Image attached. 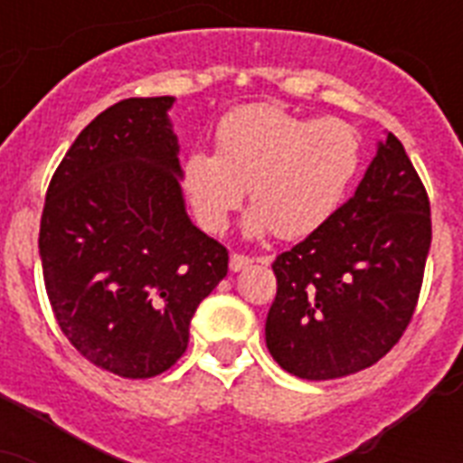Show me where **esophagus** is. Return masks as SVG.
<instances>
[{
	"label": "esophagus",
	"instance_id": "1",
	"mask_svg": "<svg viewBox=\"0 0 463 463\" xmlns=\"http://www.w3.org/2000/svg\"><path fill=\"white\" fill-rule=\"evenodd\" d=\"M252 257H247V254H238V252H232L231 254V269L232 271H240V269H245L252 264ZM261 261H267V260H261Z\"/></svg>",
	"mask_w": 463,
	"mask_h": 463
}]
</instances>
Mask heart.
Listing matches in <instances>:
<instances>
[{"mask_svg": "<svg viewBox=\"0 0 463 463\" xmlns=\"http://www.w3.org/2000/svg\"><path fill=\"white\" fill-rule=\"evenodd\" d=\"M363 163L358 129L344 119L300 118L276 103L235 108L216 127V154L192 151L182 187L196 221L221 232L242 196L247 231L298 240L336 211Z\"/></svg>", "mask_w": 463, "mask_h": 463, "instance_id": "heart-1", "label": "heart"}]
</instances>
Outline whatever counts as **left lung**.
<instances>
[{"mask_svg":"<svg viewBox=\"0 0 463 463\" xmlns=\"http://www.w3.org/2000/svg\"><path fill=\"white\" fill-rule=\"evenodd\" d=\"M430 240L425 184L389 134L355 194L271 264L276 363L303 380H336L384 358L413 319Z\"/></svg>","mask_w":463,"mask_h":463,"instance_id":"1","label":"left lung"}]
</instances>
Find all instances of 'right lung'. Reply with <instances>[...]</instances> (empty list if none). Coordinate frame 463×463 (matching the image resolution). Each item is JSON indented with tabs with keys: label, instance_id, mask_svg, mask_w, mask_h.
Returning <instances> with one entry per match:
<instances>
[{
	"label": "right lung",
	"instance_id": "right-lung-1",
	"mask_svg": "<svg viewBox=\"0 0 463 463\" xmlns=\"http://www.w3.org/2000/svg\"><path fill=\"white\" fill-rule=\"evenodd\" d=\"M173 98H127L83 129L54 170L40 218L54 319L93 365L148 380L182 358L228 250L192 225L180 192Z\"/></svg>",
	"mask_w": 463,
	"mask_h": 463
}]
</instances>
